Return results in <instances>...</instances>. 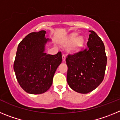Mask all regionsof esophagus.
Instances as JSON below:
<instances>
[{
  "mask_svg": "<svg viewBox=\"0 0 120 120\" xmlns=\"http://www.w3.org/2000/svg\"><path fill=\"white\" fill-rule=\"evenodd\" d=\"M65 55H62V61L65 62Z\"/></svg>",
  "mask_w": 120,
  "mask_h": 120,
  "instance_id": "34e87169",
  "label": "esophagus"
}]
</instances>
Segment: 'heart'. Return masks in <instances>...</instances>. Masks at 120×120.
Segmentation results:
<instances>
[{
	"instance_id": "heart-1",
	"label": "heart",
	"mask_w": 120,
	"mask_h": 120,
	"mask_svg": "<svg viewBox=\"0 0 120 120\" xmlns=\"http://www.w3.org/2000/svg\"><path fill=\"white\" fill-rule=\"evenodd\" d=\"M66 45H70V51L71 52H77L83 47L84 45V39L82 37H78V34L74 33L68 37L65 42Z\"/></svg>"
}]
</instances>
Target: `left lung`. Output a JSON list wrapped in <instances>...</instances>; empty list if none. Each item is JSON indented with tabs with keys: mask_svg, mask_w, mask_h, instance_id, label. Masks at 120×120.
<instances>
[{
	"mask_svg": "<svg viewBox=\"0 0 120 120\" xmlns=\"http://www.w3.org/2000/svg\"><path fill=\"white\" fill-rule=\"evenodd\" d=\"M90 32L86 47L66 58L68 84L81 94L92 91L102 82L107 63L103 41L95 32Z\"/></svg>",
	"mask_w": 120,
	"mask_h": 120,
	"instance_id": "obj_1",
	"label": "left lung"
}]
</instances>
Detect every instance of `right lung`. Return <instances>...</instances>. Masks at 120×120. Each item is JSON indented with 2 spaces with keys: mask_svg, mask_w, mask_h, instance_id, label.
<instances>
[{
  "mask_svg": "<svg viewBox=\"0 0 120 120\" xmlns=\"http://www.w3.org/2000/svg\"><path fill=\"white\" fill-rule=\"evenodd\" d=\"M45 30L30 33L18 45L14 70L19 85L29 94L47 91L62 61L61 52L54 55L45 53V45L51 41L45 38Z\"/></svg>",
  "mask_w": 120,
  "mask_h": 120,
  "instance_id": "obj_1",
  "label": "right lung"
}]
</instances>
